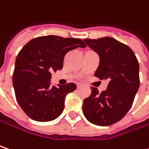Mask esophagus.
<instances>
[{
    "label": "esophagus",
    "mask_w": 149,
    "mask_h": 149,
    "mask_svg": "<svg viewBox=\"0 0 149 149\" xmlns=\"http://www.w3.org/2000/svg\"><path fill=\"white\" fill-rule=\"evenodd\" d=\"M77 88H82V84H77Z\"/></svg>",
    "instance_id": "1"
}]
</instances>
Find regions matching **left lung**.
I'll list each match as a JSON object with an SVG mask.
<instances>
[{
  "label": "left lung",
  "mask_w": 149,
  "mask_h": 149,
  "mask_svg": "<svg viewBox=\"0 0 149 149\" xmlns=\"http://www.w3.org/2000/svg\"><path fill=\"white\" fill-rule=\"evenodd\" d=\"M84 41L100 56L94 76L109 83L102 93L91 88L90 96L83 100V115L94 125L110 126L123 118L132 105L140 84L139 63L132 49L113 38Z\"/></svg>",
  "instance_id": "8db88e82"
}]
</instances>
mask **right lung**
I'll use <instances>...</instances> for the list:
<instances>
[{
  "label": "right lung",
  "instance_id": "1",
  "mask_svg": "<svg viewBox=\"0 0 149 149\" xmlns=\"http://www.w3.org/2000/svg\"><path fill=\"white\" fill-rule=\"evenodd\" d=\"M86 46L80 39L48 35L33 39L22 47L16 58L13 83L17 101L29 117L50 121L61 116L66 94L77 86H50L51 72L62 69L66 53Z\"/></svg>",
  "mask_w": 149,
  "mask_h": 149
}]
</instances>
